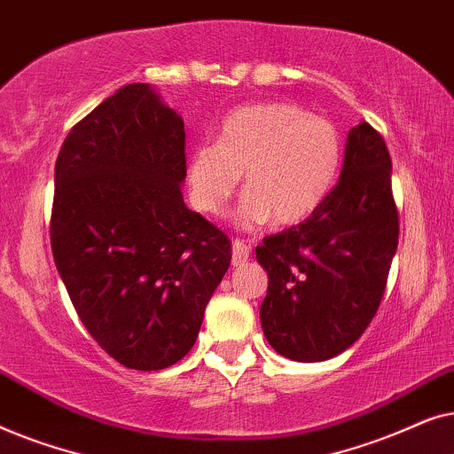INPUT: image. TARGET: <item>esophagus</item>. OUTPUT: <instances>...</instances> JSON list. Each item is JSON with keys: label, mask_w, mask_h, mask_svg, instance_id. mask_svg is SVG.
Instances as JSON below:
<instances>
[{"label": "esophagus", "mask_w": 454, "mask_h": 454, "mask_svg": "<svg viewBox=\"0 0 454 454\" xmlns=\"http://www.w3.org/2000/svg\"><path fill=\"white\" fill-rule=\"evenodd\" d=\"M231 250H233V258H231V264L233 266H244L246 260L250 258V252H252L250 246L244 244V241H241V239H235L233 241Z\"/></svg>", "instance_id": "obj_1"}]
</instances>
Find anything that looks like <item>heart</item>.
<instances>
[{"instance_id":"obj_1","label":"heart","mask_w":454,"mask_h":454,"mask_svg":"<svg viewBox=\"0 0 454 454\" xmlns=\"http://www.w3.org/2000/svg\"><path fill=\"white\" fill-rule=\"evenodd\" d=\"M340 160L343 138L325 117L291 103L247 105L223 120L219 140L192 148L190 200L204 215H221L244 173L239 227L297 225L325 204Z\"/></svg>"}]
</instances>
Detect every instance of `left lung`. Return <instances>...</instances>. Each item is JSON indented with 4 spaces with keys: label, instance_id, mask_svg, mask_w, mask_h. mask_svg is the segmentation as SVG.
I'll return each mask as SVG.
<instances>
[{
    "label": "left lung",
    "instance_id": "left-lung-1",
    "mask_svg": "<svg viewBox=\"0 0 454 454\" xmlns=\"http://www.w3.org/2000/svg\"><path fill=\"white\" fill-rule=\"evenodd\" d=\"M390 171L382 136L365 121L351 128L325 204L256 247L269 272L260 322L283 357L325 362L349 349L374 318L399 244Z\"/></svg>",
    "mask_w": 454,
    "mask_h": 454
}]
</instances>
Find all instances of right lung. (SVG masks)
<instances>
[{
  "label": "right lung",
  "mask_w": 454,
  "mask_h": 454,
  "mask_svg": "<svg viewBox=\"0 0 454 454\" xmlns=\"http://www.w3.org/2000/svg\"><path fill=\"white\" fill-rule=\"evenodd\" d=\"M184 120L151 84L123 86L66 136L51 250L90 337L132 370L177 364L231 262V241L185 207Z\"/></svg>",
  "instance_id": "right-lung-1"
}]
</instances>
